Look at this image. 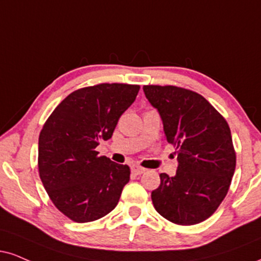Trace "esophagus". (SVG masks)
<instances>
[{"label":"esophagus","mask_w":261,"mask_h":261,"mask_svg":"<svg viewBox=\"0 0 261 261\" xmlns=\"http://www.w3.org/2000/svg\"><path fill=\"white\" fill-rule=\"evenodd\" d=\"M131 171H133V174H135V175H141V174H143L144 171H146V169L142 168V166L134 165L133 168H131Z\"/></svg>","instance_id":"obj_1"}]
</instances>
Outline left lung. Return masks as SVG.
Instances as JSON below:
<instances>
[{"label": "left lung", "mask_w": 261, "mask_h": 261, "mask_svg": "<svg viewBox=\"0 0 261 261\" xmlns=\"http://www.w3.org/2000/svg\"><path fill=\"white\" fill-rule=\"evenodd\" d=\"M144 95L163 120L166 141L176 147L175 176L163 172L152 192L156 212L177 225L199 224L219 208L230 188L236 152L225 118L193 91L146 85Z\"/></svg>", "instance_id": "8db88e82"}]
</instances>
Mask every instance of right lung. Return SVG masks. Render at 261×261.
Masks as SVG:
<instances>
[{
    "label": "right lung",
    "mask_w": 261,
    "mask_h": 261,
    "mask_svg": "<svg viewBox=\"0 0 261 261\" xmlns=\"http://www.w3.org/2000/svg\"><path fill=\"white\" fill-rule=\"evenodd\" d=\"M139 85L99 84L65 97L39 137V174L56 208L75 222L98 220L117 206L130 168L99 156Z\"/></svg>",
    "instance_id": "obj_1"
}]
</instances>
